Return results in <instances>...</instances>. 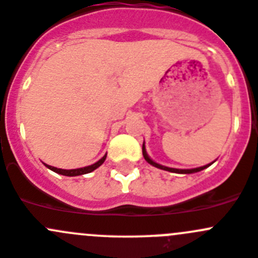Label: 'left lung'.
I'll list each match as a JSON object with an SVG mask.
<instances>
[{"instance_id": "left-lung-1", "label": "left lung", "mask_w": 258, "mask_h": 258, "mask_svg": "<svg viewBox=\"0 0 258 258\" xmlns=\"http://www.w3.org/2000/svg\"><path fill=\"white\" fill-rule=\"evenodd\" d=\"M142 151H143V157H144V159H146L147 162H148V163H151L152 166H154V167H157V168H161V170H164V171H170V172H176V173H195V172H199V171H201V170H204V168H207V167H209L210 164H207V166H203V167H199V168H192V170H177V168H170V167H164V166H161V164H158V163H156V162H153L152 161L151 158H149L148 157V154H147V152H146V147H144V144H143V148H142Z\"/></svg>"}]
</instances>
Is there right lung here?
Here are the masks:
<instances>
[{
    "label": "right lung",
    "instance_id": "right-lung-1",
    "mask_svg": "<svg viewBox=\"0 0 258 258\" xmlns=\"http://www.w3.org/2000/svg\"><path fill=\"white\" fill-rule=\"evenodd\" d=\"M105 159H106V156L102 157V158L100 159L99 162H96V163L91 164V166H87V167L77 168V170H62V168L53 167V166H48V164H45V166L49 168V170L54 171V172H57V173H60V175H64V176H80V175H85V173H90V172H92V171H94V170H96L97 167H100V166H101V164L104 163Z\"/></svg>",
    "mask_w": 258,
    "mask_h": 258
}]
</instances>
